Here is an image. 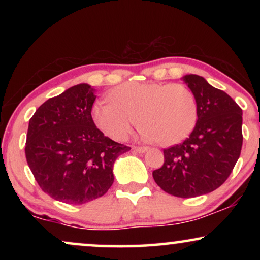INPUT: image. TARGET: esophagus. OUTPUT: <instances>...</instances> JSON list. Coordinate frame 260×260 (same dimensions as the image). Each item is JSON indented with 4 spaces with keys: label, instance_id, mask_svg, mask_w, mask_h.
Returning <instances> with one entry per match:
<instances>
[{
    "label": "esophagus",
    "instance_id": "1",
    "mask_svg": "<svg viewBox=\"0 0 260 260\" xmlns=\"http://www.w3.org/2000/svg\"><path fill=\"white\" fill-rule=\"evenodd\" d=\"M148 147H134V150L137 151V152H141V154H143V152H145L148 150Z\"/></svg>",
    "mask_w": 260,
    "mask_h": 260
}]
</instances>
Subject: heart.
Listing matches in <instances>:
<instances>
[{
  "label": "heart",
  "instance_id": "1",
  "mask_svg": "<svg viewBox=\"0 0 260 260\" xmlns=\"http://www.w3.org/2000/svg\"><path fill=\"white\" fill-rule=\"evenodd\" d=\"M110 99L95 103L92 116L115 141H125L141 120L145 140L170 147L186 140L198 122L194 94L181 84L133 81L112 90Z\"/></svg>",
  "mask_w": 260,
  "mask_h": 260
}]
</instances>
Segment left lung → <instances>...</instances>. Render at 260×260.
<instances>
[{"label":"left lung","instance_id":"left-lung-1","mask_svg":"<svg viewBox=\"0 0 260 260\" xmlns=\"http://www.w3.org/2000/svg\"><path fill=\"white\" fill-rule=\"evenodd\" d=\"M182 79L197 101V125L182 143L163 150L165 163L152 176L166 193L194 198L215 190L232 173L243 145V110L205 78Z\"/></svg>","mask_w":260,"mask_h":260}]
</instances>
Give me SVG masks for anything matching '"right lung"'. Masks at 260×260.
<instances>
[{"label": "right lung", "instance_id": "obj_1", "mask_svg": "<svg viewBox=\"0 0 260 260\" xmlns=\"http://www.w3.org/2000/svg\"><path fill=\"white\" fill-rule=\"evenodd\" d=\"M95 91L78 84L49 98L29 119L26 158L37 182L54 200L83 205L112 186L113 165L130 147L95 126Z\"/></svg>", "mask_w": 260, "mask_h": 260}]
</instances>
